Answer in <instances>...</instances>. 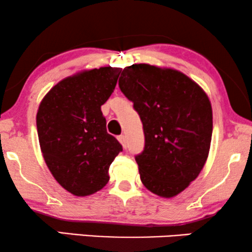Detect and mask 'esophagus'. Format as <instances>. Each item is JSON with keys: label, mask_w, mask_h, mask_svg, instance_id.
<instances>
[{"label": "esophagus", "mask_w": 252, "mask_h": 252, "mask_svg": "<svg viewBox=\"0 0 252 252\" xmlns=\"http://www.w3.org/2000/svg\"><path fill=\"white\" fill-rule=\"evenodd\" d=\"M118 141L120 143H122V146L124 149H126L127 148V140H126V136L125 135H120L118 136Z\"/></svg>", "instance_id": "obj_1"}]
</instances>
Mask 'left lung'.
<instances>
[{"label":"left lung","instance_id":"obj_1","mask_svg":"<svg viewBox=\"0 0 252 252\" xmlns=\"http://www.w3.org/2000/svg\"><path fill=\"white\" fill-rule=\"evenodd\" d=\"M119 87L143 124L146 143L135 157L141 181L160 197H174L198 177L208 159L211 102L185 73L150 64L126 66Z\"/></svg>","mask_w":252,"mask_h":252}]
</instances>
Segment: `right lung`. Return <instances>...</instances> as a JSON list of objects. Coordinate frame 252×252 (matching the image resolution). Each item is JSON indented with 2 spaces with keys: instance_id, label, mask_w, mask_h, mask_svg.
Masks as SVG:
<instances>
[{
  "instance_id": "obj_1",
  "label": "right lung",
  "mask_w": 252,
  "mask_h": 252,
  "mask_svg": "<svg viewBox=\"0 0 252 252\" xmlns=\"http://www.w3.org/2000/svg\"><path fill=\"white\" fill-rule=\"evenodd\" d=\"M120 72L111 66L78 72L55 85L39 105L36 127L44 161L58 184L75 196L101 190L123 150L106 132L101 111Z\"/></svg>"
}]
</instances>
